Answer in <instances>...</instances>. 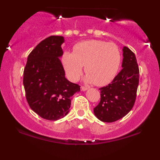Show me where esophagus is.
Wrapping results in <instances>:
<instances>
[{
  "label": "esophagus",
  "mask_w": 160,
  "mask_h": 160,
  "mask_svg": "<svg viewBox=\"0 0 160 160\" xmlns=\"http://www.w3.org/2000/svg\"><path fill=\"white\" fill-rule=\"evenodd\" d=\"M88 89V87H81V90L82 91H86Z\"/></svg>",
  "instance_id": "obj_1"
}]
</instances>
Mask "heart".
<instances>
[{
    "label": "heart",
    "instance_id": "obj_1",
    "mask_svg": "<svg viewBox=\"0 0 160 160\" xmlns=\"http://www.w3.org/2000/svg\"><path fill=\"white\" fill-rule=\"evenodd\" d=\"M73 52H65L62 62L70 80L79 78L85 65L87 71L84 80L97 85L108 84L114 78L119 70L121 54L113 43L101 40H87L74 46Z\"/></svg>",
    "mask_w": 160,
    "mask_h": 160
}]
</instances>
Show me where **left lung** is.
<instances>
[{
	"instance_id": "obj_1",
	"label": "left lung",
	"mask_w": 160,
	"mask_h": 160,
	"mask_svg": "<svg viewBox=\"0 0 160 160\" xmlns=\"http://www.w3.org/2000/svg\"><path fill=\"white\" fill-rule=\"evenodd\" d=\"M122 71L111 84L101 87L100 101L94 114L100 121L113 122L130 112L134 106L139 83V68L135 54L127 47L122 49Z\"/></svg>"
}]
</instances>
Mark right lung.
<instances>
[{
	"label": "right lung",
	"instance_id": "add662e5",
	"mask_svg": "<svg viewBox=\"0 0 160 160\" xmlns=\"http://www.w3.org/2000/svg\"><path fill=\"white\" fill-rule=\"evenodd\" d=\"M62 36H52L41 41L28 57L23 85L30 108L50 121L62 119L69 112L71 97L79 85L69 82L60 58L63 52Z\"/></svg>",
	"mask_w": 160,
	"mask_h": 160
}]
</instances>
